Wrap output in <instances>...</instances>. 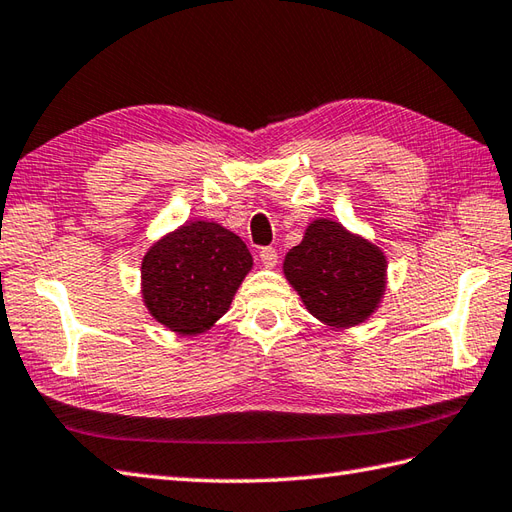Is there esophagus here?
Segmentation results:
<instances>
[{
	"instance_id": "esophagus-1",
	"label": "esophagus",
	"mask_w": 512,
	"mask_h": 512,
	"mask_svg": "<svg viewBox=\"0 0 512 512\" xmlns=\"http://www.w3.org/2000/svg\"><path fill=\"white\" fill-rule=\"evenodd\" d=\"M259 262H262L266 268H275L277 266V262H279V255H277V250L275 248H262L259 250Z\"/></svg>"
}]
</instances>
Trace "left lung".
Masks as SVG:
<instances>
[{"mask_svg":"<svg viewBox=\"0 0 512 512\" xmlns=\"http://www.w3.org/2000/svg\"><path fill=\"white\" fill-rule=\"evenodd\" d=\"M284 275L314 319L347 330L365 323L383 301L387 257L372 239L317 217L286 253Z\"/></svg>","mask_w":512,"mask_h":512,"instance_id":"left-lung-1","label":"left lung"}]
</instances>
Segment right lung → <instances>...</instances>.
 Wrapping results in <instances>:
<instances>
[{
	"label": "right lung",
	"instance_id": "add662e5",
	"mask_svg": "<svg viewBox=\"0 0 512 512\" xmlns=\"http://www.w3.org/2000/svg\"><path fill=\"white\" fill-rule=\"evenodd\" d=\"M250 268L253 255L233 231L191 220L147 248L140 292L154 321L180 336H198L228 312Z\"/></svg>",
	"mask_w": 512,
	"mask_h": 512
}]
</instances>
